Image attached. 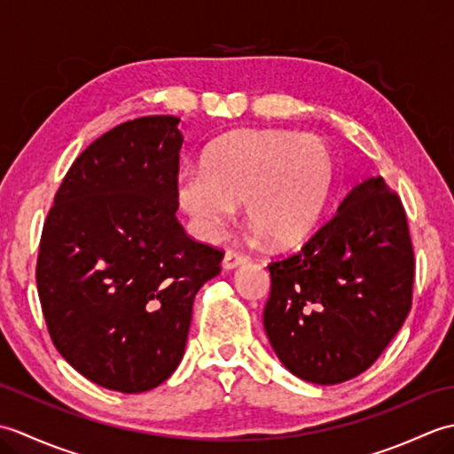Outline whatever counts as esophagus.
Masks as SVG:
<instances>
[{
	"mask_svg": "<svg viewBox=\"0 0 454 454\" xmlns=\"http://www.w3.org/2000/svg\"><path fill=\"white\" fill-rule=\"evenodd\" d=\"M249 259H247V255H244V254H238V252H226L224 254V259H222V267L226 269V271H232V269H236V267H239V265H244V263H247Z\"/></svg>",
	"mask_w": 454,
	"mask_h": 454,
	"instance_id": "obj_1",
	"label": "esophagus"
}]
</instances>
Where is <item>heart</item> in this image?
<instances>
[{
	"label": "heart",
	"instance_id": "b5f03b06",
	"mask_svg": "<svg viewBox=\"0 0 454 454\" xmlns=\"http://www.w3.org/2000/svg\"><path fill=\"white\" fill-rule=\"evenodd\" d=\"M335 185L327 142L291 130H239L205 152L202 169L181 173L177 202L192 232L215 239L242 202L273 246L298 244L320 222Z\"/></svg>",
	"mask_w": 454,
	"mask_h": 454
}]
</instances>
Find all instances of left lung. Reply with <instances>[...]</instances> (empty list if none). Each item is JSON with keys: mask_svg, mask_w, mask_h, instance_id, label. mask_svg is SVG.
<instances>
[{"mask_svg": "<svg viewBox=\"0 0 454 454\" xmlns=\"http://www.w3.org/2000/svg\"><path fill=\"white\" fill-rule=\"evenodd\" d=\"M263 325L298 379L340 384L369 369L411 306L406 212L379 177L355 185L296 255L269 265Z\"/></svg>", "mask_w": 454, "mask_h": 454, "instance_id": "left-lung-1", "label": "left lung"}]
</instances>
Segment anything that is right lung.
<instances>
[{"mask_svg": "<svg viewBox=\"0 0 454 454\" xmlns=\"http://www.w3.org/2000/svg\"><path fill=\"white\" fill-rule=\"evenodd\" d=\"M181 119L153 114L103 134L66 173L36 263L56 349L103 388L160 387L185 353L199 288L222 252L176 218Z\"/></svg>", "mask_w": 454, "mask_h": 454, "instance_id": "right-lung-1", "label": "right lung"}]
</instances>
